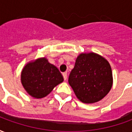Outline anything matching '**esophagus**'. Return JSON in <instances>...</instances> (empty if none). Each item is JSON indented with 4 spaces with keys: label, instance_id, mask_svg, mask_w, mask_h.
<instances>
[{
    "label": "esophagus",
    "instance_id": "obj_1",
    "mask_svg": "<svg viewBox=\"0 0 132 132\" xmlns=\"http://www.w3.org/2000/svg\"><path fill=\"white\" fill-rule=\"evenodd\" d=\"M63 79H64L65 80L67 79V73H66V72L63 73Z\"/></svg>",
    "mask_w": 132,
    "mask_h": 132
}]
</instances>
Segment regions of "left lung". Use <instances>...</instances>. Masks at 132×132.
<instances>
[{
    "instance_id": "1",
    "label": "left lung",
    "mask_w": 132,
    "mask_h": 132,
    "mask_svg": "<svg viewBox=\"0 0 132 132\" xmlns=\"http://www.w3.org/2000/svg\"><path fill=\"white\" fill-rule=\"evenodd\" d=\"M69 83L81 102H97L108 94L112 86L110 65L95 53L81 54L70 73Z\"/></svg>"
}]
</instances>
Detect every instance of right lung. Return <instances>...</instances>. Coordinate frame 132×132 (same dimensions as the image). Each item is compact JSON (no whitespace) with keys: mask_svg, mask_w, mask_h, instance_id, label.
<instances>
[{"mask_svg":"<svg viewBox=\"0 0 132 132\" xmlns=\"http://www.w3.org/2000/svg\"><path fill=\"white\" fill-rule=\"evenodd\" d=\"M63 80V76L59 69L49 63L45 58L27 63L21 73L22 86L35 98L46 96Z\"/></svg>","mask_w":132,"mask_h":132,"instance_id":"obj_1","label":"right lung"}]
</instances>
